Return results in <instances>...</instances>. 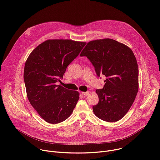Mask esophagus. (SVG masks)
Listing matches in <instances>:
<instances>
[{"mask_svg": "<svg viewBox=\"0 0 160 160\" xmlns=\"http://www.w3.org/2000/svg\"><path fill=\"white\" fill-rule=\"evenodd\" d=\"M89 91H86V92H82V94L84 96H87V95H88V94H89Z\"/></svg>", "mask_w": 160, "mask_h": 160, "instance_id": "34e87169", "label": "esophagus"}]
</instances>
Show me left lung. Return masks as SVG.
<instances>
[{
    "mask_svg": "<svg viewBox=\"0 0 160 160\" xmlns=\"http://www.w3.org/2000/svg\"><path fill=\"white\" fill-rule=\"evenodd\" d=\"M80 56L88 58L98 76L107 77L103 89L96 90L99 102L92 107L94 113L106 122L120 120L133 104L139 89V69L132 50L105 38L88 42Z\"/></svg>",
    "mask_w": 160,
    "mask_h": 160,
    "instance_id": "1",
    "label": "left lung"
}]
</instances>
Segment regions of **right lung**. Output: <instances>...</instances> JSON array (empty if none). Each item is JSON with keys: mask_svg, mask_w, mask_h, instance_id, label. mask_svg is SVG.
Returning <instances> with one entry per match:
<instances>
[{"mask_svg": "<svg viewBox=\"0 0 160 160\" xmlns=\"http://www.w3.org/2000/svg\"><path fill=\"white\" fill-rule=\"evenodd\" d=\"M86 44L68 39L47 40L37 47L24 65V81L28 100L47 122L58 123L72 114L79 92L58 85L67 67Z\"/></svg>", "mask_w": 160, "mask_h": 160, "instance_id": "obj_1", "label": "right lung"}]
</instances>
